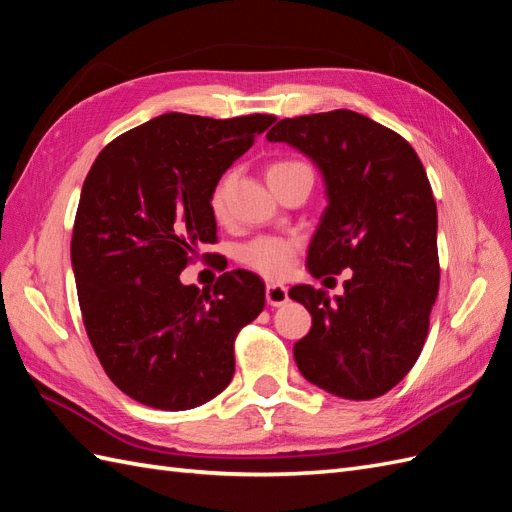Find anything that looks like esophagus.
Returning <instances> with one entry per match:
<instances>
[{"instance_id": "34e87169", "label": "esophagus", "mask_w": 512, "mask_h": 512, "mask_svg": "<svg viewBox=\"0 0 512 512\" xmlns=\"http://www.w3.org/2000/svg\"><path fill=\"white\" fill-rule=\"evenodd\" d=\"M266 300L270 307H283L290 296H287V287L281 283H268L266 285Z\"/></svg>"}]
</instances>
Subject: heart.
<instances>
[{"mask_svg":"<svg viewBox=\"0 0 512 512\" xmlns=\"http://www.w3.org/2000/svg\"><path fill=\"white\" fill-rule=\"evenodd\" d=\"M298 175H313L311 166L303 160H294V157H285V160H277L268 166V181L272 188L281 186L283 181L298 177ZM233 186V175L227 173L218 179V183L209 196V207L212 214L222 220L227 216L229 207V192ZM298 251L296 240L287 238H255L248 244L240 246L238 261L248 270L261 274L264 279H281L294 266V257Z\"/></svg>","mask_w":512,"mask_h":512,"instance_id":"1","label":"heart"}]
</instances>
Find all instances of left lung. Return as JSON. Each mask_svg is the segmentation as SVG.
I'll return each mask as SVG.
<instances>
[{
    "label": "left lung",
    "instance_id": "left-lung-1",
    "mask_svg": "<svg viewBox=\"0 0 512 512\" xmlns=\"http://www.w3.org/2000/svg\"><path fill=\"white\" fill-rule=\"evenodd\" d=\"M266 138L309 155L326 181L311 274L352 270L337 303L313 285L290 290L313 320L294 346L298 370L339 398L383 396L415 365L439 292L437 203L424 164L400 134L352 110L283 119Z\"/></svg>",
    "mask_w": 512,
    "mask_h": 512
}]
</instances>
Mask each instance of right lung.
Here are the masks:
<instances>
[{
    "label": "right lung",
    "instance_id": "1",
    "mask_svg": "<svg viewBox=\"0 0 512 512\" xmlns=\"http://www.w3.org/2000/svg\"><path fill=\"white\" fill-rule=\"evenodd\" d=\"M274 121L168 112L114 138L88 170L71 240L77 298L103 370L140 404L186 411L231 383L264 283L231 270L201 292L179 274L218 240V179Z\"/></svg>",
    "mask_w": 512,
    "mask_h": 512
}]
</instances>
